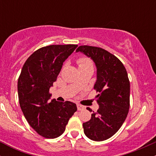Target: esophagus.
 Masks as SVG:
<instances>
[{
  "mask_svg": "<svg viewBox=\"0 0 156 156\" xmlns=\"http://www.w3.org/2000/svg\"><path fill=\"white\" fill-rule=\"evenodd\" d=\"M77 108H78V111H82V110H83L84 108H85V107H84L83 105L78 104H78H77Z\"/></svg>",
  "mask_w": 156,
  "mask_h": 156,
  "instance_id": "obj_1",
  "label": "esophagus"
}]
</instances>
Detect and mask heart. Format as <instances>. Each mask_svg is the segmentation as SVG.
Segmentation results:
<instances>
[{
	"instance_id": "heart-1",
	"label": "heart",
	"mask_w": 156,
	"mask_h": 156,
	"mask_svg": "<svg viewBox=\"0 0 156 156\" xmlns=\"http://www.w3.org/2000/svg\"><path fill=\"white\" fill-rule=\"evenodd\" d=\"M77 64H78L79 67H93V62L90 58H87V57L83 56L80 57L78 60H77Z\"/></svg>"
}]
</instances>
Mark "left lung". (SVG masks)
<instances>
[{
    "label": "left lung",
    "instance_id": "left-lung-1",
    "mask_svg": "<svg viewBox=\"0 0 156 156\" xmlns=\"http://www.w3.org/2000/svg\"><path fill=\"white\" fill-rule=\"evenodd\" d=\"M76 51L91 57L97 67L94 89L98 93L95 98L99 108L93 111L90 120L83 123L84 133L93 141L106 140L119 130L129 112L128 73L121 61L103 48L80 45Z\"/></svg>",
    "mask_w": 156,
    "mask_h": 156
}]
</instances>
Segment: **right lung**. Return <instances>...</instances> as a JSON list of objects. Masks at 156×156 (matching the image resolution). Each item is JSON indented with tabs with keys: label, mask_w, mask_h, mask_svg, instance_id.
Wrapping results in <instances>:
<instances>
[{
	"label": "right lung",
	"mask_w": 156,
	"mask_h": 156,
	"mask_svg": "<svg viewBox=\"0 0 156 156\" xmlns=\"http://www.w3.org/2000/svg\"><path fill=\"white\" fill-rule=\"evenodd\" d=\"M77 44H52L34 52L27 58L17 82L19 103L28 124L46 139H55L65 130L77 111L69 101H50V87L56 80L63 62Z\"/></svg>",
	"instance_id": "add662e5"
}]
</instances>
